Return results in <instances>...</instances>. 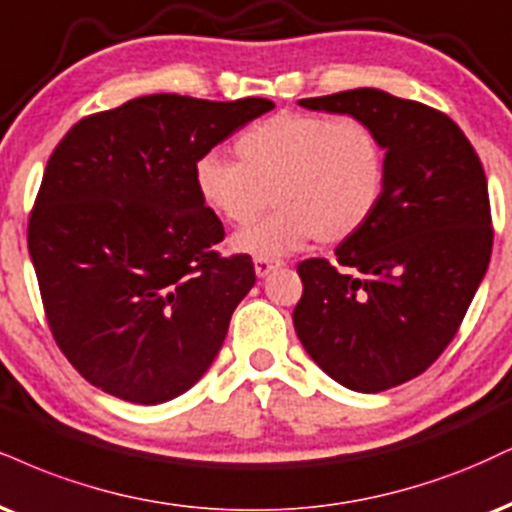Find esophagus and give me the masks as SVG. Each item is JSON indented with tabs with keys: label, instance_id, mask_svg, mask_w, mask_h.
Here are the masks:
<instances>
[{
	"label": "esophagus",
	"instance_id": "1",
	"mask_svg": "<svg viewBox=\"0 0 512 512\" xmlns=\"http://www.w3.org/2000/svg\"><path fill=\"white\" fill-rule=\"evenodd\" d=\"M281 262L276 260H269V257H255V274L264 279V276H269L274 272V269H279Z\"/></svg>",
	"mask_w": 512,
	"mask_h": 512
}]
</instances>
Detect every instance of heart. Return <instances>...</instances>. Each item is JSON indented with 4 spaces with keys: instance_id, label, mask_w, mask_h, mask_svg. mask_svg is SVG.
Instances as JSON below:
<instances>
[{
    "instance_id": "heart-1",
    "label": "heart",
    "mask_w": 512,
    "mask_h": 512,
    "mask_svg": "<svg viewBox=\"0 0 512 512\" xmlns=\"http://www.w3.org/2000/svg\"><path fill=\"white\" fill-rule=\"evenodd\" d=\"M238 159L209 150L195 162L197 195L231 226H248L269 202L276 209L231 245L281 257L310 238L341 243L377 212L386 190V147L355 116L276 114L236 140Z\"/></svg>"
}]
</instances>
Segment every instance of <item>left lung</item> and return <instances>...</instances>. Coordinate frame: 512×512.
Here are the masks:
<instances>
[{"label":"left lung","mask_w":512,"mask_h":512,"mask_svg":"<svg viewBox=\"0 0 512 512\" xmlns=\"http://www.w3.org/2000/svg\"><path fill=\"white\" fill-rule=\"evenodd\" d=\"M298 104L367 121L384 140L389 171L377 212L338 245L336 262L298 264L295 334L346 389H393L446 350L489 267L494 229L482 162L453 119L384 90Z\"/></svg>","instance_id":"left-lung-1"}]
</instances>
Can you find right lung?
Wrapping results in <instances>:
<instances>
[{"label": "right lung", "mask_w": 512, "mask_h": 512, "mask_svg": "<svg viewBox=\"0 0 512 512\" xmlns=\"http://www.w3.org/2000/svg\"><path fill=\"white\" fill-rule=\"evenodd\" d=\"M269 109L262 97H135L80 119L54 147L28 250L54 341L92 386L157 405L214 362L255 267L214 250L224 226L193 169Z\"/></svg>", "instance_id": "add662e5"}]
</instances>
